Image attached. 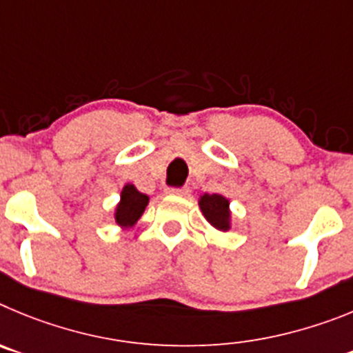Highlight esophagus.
<instances>
[{
  "mask_svg": "<svg viewBox=\"0 0 353 353\" xmlns=\"http://www.w3.org/2000/svg\"><path fill=\"white\" fill-rule=\"evenodd\" d=\"M190 190L188 186H170V188H167V193H170V195H186Z\"/></svg>",
  "mask_w": 353,
  "mask_h": 353,
  "instance_id": "esophagus-1",
  "label": "esophagus"
}]
</instances>
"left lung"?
I'll use <instances>...</instances> for the list:
<instances>
[{
	"label": "left lung",
	"mask_w": 353,
	"mask_h": 353,
	"mask_svg": "<svg viewBox=\"0 0 353 353\" xmlns=\"http://www.w3.org/2000/svg\"><path fill=\"white\" fill-rule=\"evenodd\" d=\"M200 209L204 212L205 220L218 230H228L230 227V211H228V200L218 193H205L200 196Z\"/></svg>",
	"instance_id": "left-lung-1"
}]
</instances>
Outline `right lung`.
<instances>
[{"label":"right lung","mask_w":353,"mask_h":353,"mask_svg":"<svg viewBox=\"0 0 353 353\" xmlns=\"http://www.w3.org/2000/svg\"><path fill=\"white\" fill-rule=\"evenodd\" d=\"M149 202V196L139 192L133 184H126L121 193V202L116 209L117 225H133L144 212L145 205Z\"/></svg>","instance_id":"add662e5"}]
</instances>
